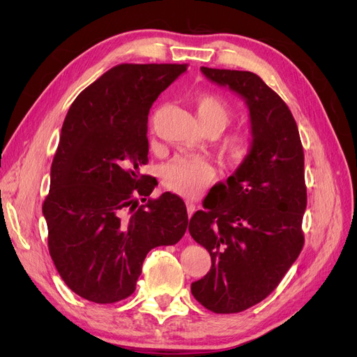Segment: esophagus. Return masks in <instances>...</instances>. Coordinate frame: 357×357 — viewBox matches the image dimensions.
Segmentation results:
<instances>
[{
    "instance_id": "34e87169",
    "label": "esophagus",
    "mask_w": 357,
    "mask_h": 357,
    "mask_svg": "<svg viewBox=\"0 0 357 357\" xmlns=\"http://www.w3.org/2000/svg\"><path fill=\"white\" fill-rule=\"evenodd\" d=\"M186 207H188V214H189V218H192V214L195 213V208H197L195 202L190 201V199H188V201H186Z\"/></svg>"
}]
</instances>
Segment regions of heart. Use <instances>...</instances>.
I'll use <instances>...</instances> for the list:
<instances>
[{"mask_svg": "<svg viewBox=\"0 0 357 357\" xmlns=\"http://www.w3.org/2000/svg\"><path fill=\"white\" fill-rule=\"evenodd\" d=\"M195 107L199 121L207 132L220 134L235 116L232 104L214 92L195 95ZM218 153L226 169L241 168L250 158L252 139L244 131L226 134L218 144ZM214 178V169L201 156H178L162 168V183L171 192L181 197L195 198Z\"/></svg>", "mask_w": 357, "mask_h": 357, "instance_id": "heart-1", "label": "heart"}]
</instances>
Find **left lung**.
<instances>
[{"label": "left lung", "mask_w": 357, "mask_h": 357, "mask_svg": "<svg viewBox=\"0 0 357 357\" xmlns=\"http://www.w3.org/2000/svg\"><path fill=\"white\" fill-rule=\"evenodd\" d=\"M201 71L241 95L250 110V158L219 183L222 201L189 222L192 238L211 256L210 273L192 283V295L213 312L232 314L271 294L304 247V149L287 104L259 75Z\"/></svg>", "instance_id": "1"}]
</instances>
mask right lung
Instances as JSON below:
<instances>
[{
    "label": "right lung",
    "instance_id": "obj_1",
    "mask_svg": "<svg viewBox=\"0 0 357 357\" xmlns=\"http://www.w3.org/2000/svg\"><path fill=\"white\" fill-rule=\"evenodd\" d=\"M186 70L121 63L83 89L63 121L43 214L61 278L91 302L131 296L147 253L186 232L183 199L169 192L149 198L155 183L139 172L149 162L150 107Z\"/></svg>",
    "mask_w": 357,
    "mask_h": 357
}]
</instances>
